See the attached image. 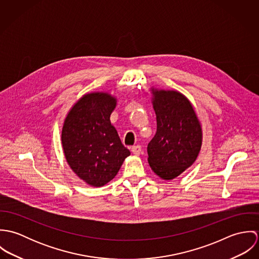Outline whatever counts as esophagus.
<instances>
[{
  "label": "esophagus",
  "mask_w": 259,
  "mask_h": 259,
  "mask_svg": "<svg viewBox=\"0 0 259 259\" xmlns=\"http://www.w3.org/2000/svg\"><path fill=\"white\" fill-rule=\"evenodd\" d=\"M141 151H142L141 146H134V147L132 148V152H133L134 154H136V155H139V154L141 153Z\"/></svg>",
  "instance_id": "34e87169"
}]
</instances>
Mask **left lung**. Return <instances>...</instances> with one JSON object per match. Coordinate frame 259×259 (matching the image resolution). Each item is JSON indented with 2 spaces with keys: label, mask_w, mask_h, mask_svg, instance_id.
<instances>
[{
  "label": "left lung",
  "mask_w": 259,
  "mask_h": 259,
  "mask_svg": "<svg viewBox=\"0 0 259 259\" xmlns=\"http://www.w3.org/2000/svg\"><path fill=\"white\" fill-rule=\"evenodd\" d=\"M151 91L156 133L148 143V163L160 179L170 181L195 161L202 143L201 125L183 94Z\"/></svg>",
  "instance_id": "obj_1"
}]
</instances>
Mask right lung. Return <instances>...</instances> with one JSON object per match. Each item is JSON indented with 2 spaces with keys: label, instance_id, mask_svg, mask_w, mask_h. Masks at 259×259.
Returning <instances> with one entry per match:
<instances>
[{
  "label": "right lung",
  "instance_id": "right-lung-1",
  "mask_svg": "<svg viewBox=\"0 0 259 259\" xmlns=\"http://www.w3.org/2000/svg\"><path fill=\"white\" fill-rule=\"evenodd\" d=\"M116 99L107 93L80 98L69 111L62 131L66 159L74 174L88 185L103 186L116 176L131 154L111 123Z\"/></svg>",
  "mask_w": 259,
  "mask_h": 259
}]
</instances>
